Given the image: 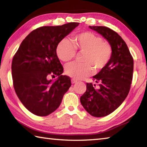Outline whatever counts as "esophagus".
<instances>
[{"instance_id":"1","label":"esophagus","mask_w":147,"mask_h":147,"mask_svg":"<svg viewBox=\"0 0 147 147\" xmlns=\"http://www.w3.org/2000/svg\"><path fill=\"white\" fill-rule=\"evenodd\" d=\"M77 82V80L76 79H72L71 80V83L72 84H75V83Z\"/></svg>"}]
</instances>
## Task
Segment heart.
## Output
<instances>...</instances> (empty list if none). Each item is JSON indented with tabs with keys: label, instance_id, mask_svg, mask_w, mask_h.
<instances>
[{
	"label": "heart",
	"instance_id": "1",
	"mask_svg": "<svg viewBox=\"0 0 147 147\" xmlns=\"http://www.w3.org/2000/svg\"><path fill=\"white\" fill-rule=\"evenodd\" d=\"M76 51L84 52L83 62H71L66 65L65 73L76 79L89 76L93 69L99 71L108 64L113 54V49L107 41L91 32H83L76 34L72 42L63 38L58 44L57 55L59 59L68 62L75 57Z\"/></svg>",
	"mask_w": 147,
	"mask_h": 147
}]
</instances>
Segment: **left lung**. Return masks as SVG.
Listing matches in <instances>:
<instances>
[{
    "mask_svg": "<svg viewBox=\"0 0 147 147\" xmlns=\"http://www.w3.org/2000/svg\"><path fill=\"white\" fill-rule=\"evenodd\" d=\"M101 34L113 49L110 61L93 80L87 83V90L80 102L88 113L94 117H103L119 107L127 98L132 80L134 60L126 43L113 29L105 26H89Z\"/></svg>",
    "mask_w": 147,
    "mask_h": 147,
    "instance_id": "1",
    "label": "left lung"
}]
</instances>
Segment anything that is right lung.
Segmentation results:
<instances>
[{
	"label": "right lung",
	"mask_w": 147,
	"mask_h": 147,
	"mask_svg": "<svg viewBox=\"0 0 147 147\" xmlns=\"http://www.w3.org/2000/svg\"><path fill=\"white\" fill-rule=\"evenodd\" d=\"M79 25L43 26L31 31L13 58V87L18 98L31 113L46 116L58 108L71 85L57 55L60 40ZM58 76L53 82L51 77Z\"/></svg>",
	"instance_id": "1"
}]
</instances>
